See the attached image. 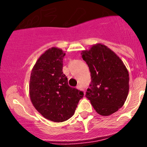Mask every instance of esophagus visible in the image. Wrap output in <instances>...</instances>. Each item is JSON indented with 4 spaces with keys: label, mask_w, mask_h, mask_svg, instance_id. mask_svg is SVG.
<instances>
[{
    "label": "esophagus",
    "mask_w": 147,
    "mask_h": 147,
    "mask_svg": "<svg viewBox=\"0 0 147 147\" xmlns=\"http://www.w3.org/2000/svg\"><path fill=\"white\" fill-rule=\"evenodd\" d=\"M76 88H77L78 90H82V86L81 85H78L77 87H76Z\"/></svg>",
    "instance_id": "esophagus-1"
}]
</instances>
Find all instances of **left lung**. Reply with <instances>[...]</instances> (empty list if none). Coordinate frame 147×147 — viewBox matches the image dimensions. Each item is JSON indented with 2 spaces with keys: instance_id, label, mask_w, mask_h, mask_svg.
Returning a JSON list of instances; mask_svg holds the SVG:
<instances>
[{
  "instance_id": "obj_1",
  "label": "left lung",
  "mask_w": 147,
  "mask_h": 147,
  "mask_svg": "<svg viewBox=\"0 0 147 147\" xmlns=\"http://www.w3.org/2000/svg\"><path fill=\"white\" fill-rule=\"evenodd\" d=\"M89 67L91 83L85 94L101 115L114 113L124 105L129 93V73L119 56L96 43L81 53Z\"/></svg>"
}]
</instances>
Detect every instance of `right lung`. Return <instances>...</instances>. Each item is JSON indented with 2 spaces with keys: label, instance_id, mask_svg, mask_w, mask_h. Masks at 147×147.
Wrapping results in <instances>:
<instances>
[{
  "label": "right lung",
  "instance_id": "1",
  "mask_svg": "<svg viewBox=\"0 0 147 147\" xmlns=\"http://www.w3.org/2000/svg\"><path fill=\"white\" fill-rule=\"evenodd\" d=\"M65 53L48 49L37 60L31 73L29 96L35 109L48 120L62 122L72 117L83 92L68 85L62 72Z\"/></svg>",
  "mask_w": 147,
  "mask_h": 147
}]
</instances>
